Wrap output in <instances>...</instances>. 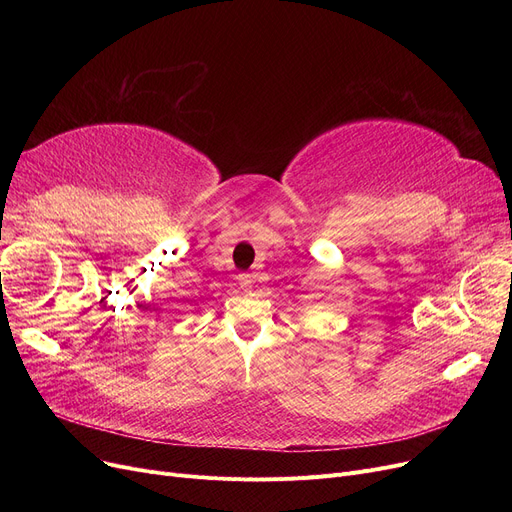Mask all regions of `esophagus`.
<instances>
[{
    "instance_id": "34e87169",
    "label": "esophagus",
    "mask_w": 512,
    "mask_h": 512,
    "mask_svg": "<svg viewBox=\"0 0 512 512\" xmlns=\"http://www.w3.org/2000/svg\"><path fill=\"white\" fill-rule=\"evenodd\" d=\"M238 284H240V288H251L253 278H251L249 274H240V276H238Z\"/></svg>"
}]
</instances>
